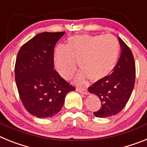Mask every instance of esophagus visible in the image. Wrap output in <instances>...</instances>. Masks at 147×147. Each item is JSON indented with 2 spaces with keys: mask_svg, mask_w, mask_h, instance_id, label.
<instances>
[{
  "mask_svg": "<svg viewBox=\"0 0 147 147\" xmlns=\"http://www.w3.org/2000/svg\"><path fill=\"white\" fill-rule=\"evenodd\" d=\"M76 90L79 92L83 93V94H85V95H87L88 94V91L87 89H85V88H83V87H77L76 88Z\"/></svg>",
  "mask_w": 147,
  "mask_h": 147,
  "instance_id": "esophagus-1",
  "label": "esophagus"
}]
</instances>
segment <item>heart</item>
<instances>
[{
	"mask_svg": "<svg viewBox=\"0 0 147 147\" xmlns=\"http://www.w3.org/2000/svg\"><path fill=\"white\" fill-rule=\"evenodd\" d=\"M119 53V41L113 35H75L68 38L66 46L56 47L54 61L58 72L64 78L73 75L77 61L81 70L78 82L86 78L91 81H98L112 73Z\"/></svg>",
	"mask_w": 147,
	"mask_h": 147,
	"instance_id": "1",
	"label": "heart"
}]
</instances>
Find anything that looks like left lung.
<instances>
[{"label":"left lung","instance_id":"obj_1","mask_svg":"<svg viewBox=\"0 0 147 147\" xmlns=\"http://www.w3.org/2000/svg\"><path fill=\"white\" fill-rule=\"evenodd\" d=\"M121 54L112 73L106 78L95 82L88 88L90 93L98 95L100 108L93 112L98 118L115 115L123 109L133 90L135 81V63L128 46L118 38Z\"/></svg>","mask_w":147,"mask_h":147}]
</instances>
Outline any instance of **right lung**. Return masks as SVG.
<instances>
[{
  "label": "right lung",
  "mask_w": 147,
  "mask_h": 147,
  "mask_svg": "<svg viewBox=\"0 0 147 147\" xmlns=\"http://www.w3.org/2000/svg\"><path fill=\"white\" fill-rule=\"evenodd\" d=\"M64 34H38L18 52L15 77L19 97L25 109L37 118H51L57 114L66 94L75 90L54 69L55 46Z\"/></svg>",
  "instance_id": "add662e5"
}]
</instances>
